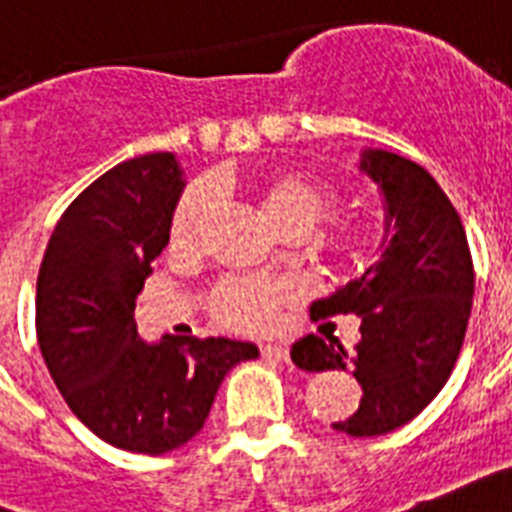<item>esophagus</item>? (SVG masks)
Returning <instances> with one entry per match:
<instances>
[{
	"label": "esophagus",
	"mask_w": 512,
	"mask_h": 512,
	"mask_svg": "<svg viewBox=\"0 0 512 512\" xmlns=\"http://www.w3.org/2000/svg\"><path fill=\"white\" fill-rule=\"evenodd\" d=\"M260 352L268 360H289V347L286 344H260Z\"/></svg>",
	"instance_id": "34e87169"
}]
</instances>
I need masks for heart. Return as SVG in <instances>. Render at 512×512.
I'll list each match as a JSON object with an SVG mask.
<instances>
[{
  "mask_svg": "<svg viewBox=\"0 0 512 512\" xmlns=\"http://www.w3.org/2000/svg\"><path fill=\"white\" fill-rule=\"evenodd\" d=\"M257 213L278 234H307L318 220L326 218L336 207L334 191L305 173H270L247 186ZM210 210V197L202 186H191L178 199L170 220V242L186 247L194 242L202 220ZM371 242L368 226L360 220H336L321 252L336 265H355L365 255ZM289 281H228L213 294V315L223 326L234 331H263L276 321L278 310L294 299Z\"/></svg>",
  "mask_w": 512,
  "mask_h": 512,
  "instance_id": "obj_1",
  "label": "heart"
}]
</instances>
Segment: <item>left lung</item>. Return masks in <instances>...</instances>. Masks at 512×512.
<instances>
[{
	"label": "left lung",
	"instance_id": "8db88e82",
	"mask_svg": "<svg viewBox=\"0 0 512 512\" xmlns=\"http://www.w3.org/2000/svg\"><path fill=\"white\" fill-rule=\"evenodd\" d=\"M360 170L384 194V252L363 276L310 307L313 321L360 315V342L347 352L334 331L321 328L326 336L294 342L292 360L302 371L352 368L363 400L334 429L381 436L413 421L458 363L473 260L458 210L429 170L384 149H365Z\"/></svg>",
	"mask_w": 512,
	"mask_h": 512
}]
</instances>
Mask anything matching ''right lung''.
<instances>
[{"instance_id": "1", "label": "right lung", "mask_w": 512, "mask_h": 512, "mask_svg": "<svg viewBox=\"0 0 512 512\" xmlns=\"http://www.w3.org/2000/svg\"><path fill=\"white\" fill-rule=\"evenodd\" d=\"M181 189L170 152L107 170L57 220L36 281V336L68 407L99 439L144 455L197 436L226 373L260 355L226 336L141 342L136 297Z\"/></svg>"}]
</instances>
